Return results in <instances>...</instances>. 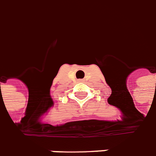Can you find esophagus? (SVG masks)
Instances as JSON below:
<instances>
[{"label": "esophagus", "mask_w": 156, "mask_h": 156, "mask_svg": "<svg viewBox=\"0 0 156 156\" xmlns=\"http://www.w3.org/2000/svg\"><path fill=\"white\" fill-rule=\"evenodd\" d=\"M83 79H79V80H78V82H83Z\"/></svg>", "instance_id": "obj_1"}]
</instances>
